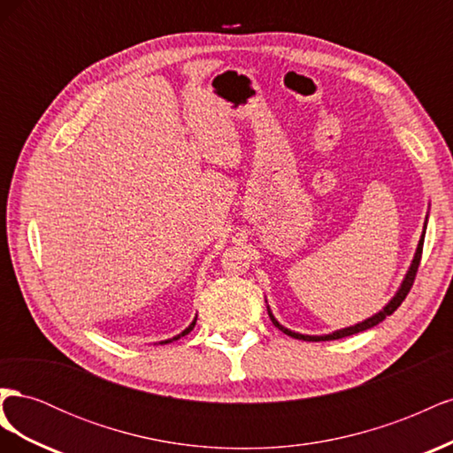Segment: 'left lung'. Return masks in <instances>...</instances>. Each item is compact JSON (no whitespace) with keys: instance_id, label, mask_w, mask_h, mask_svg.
<instances>
[{"instance_id":"1","label":"left lung","mask_w":453,"mask_h":453,"mask_svg":"<svg viewBox=\"0 0 453 453\" xmlns=\"http://www.w3.org/2000/svg\"><path fill=\"white\" fill-rule=\"evenodd\" d=\"M423 240H425V232L421 234V240H419V243H418V251H416L414 260H412V266H410V270H408V273H406V278H404V281H403V285H401V289L396 291V295L391 298V303H389L386 308H383L381 311H378L376 315H372V318H368L366 321L357 323V325H353V326H348V328H342V331H336V333H333V334H325V336H308V334H298V333H293V331H289V328L281 326V325L276 321V318H273V315H272L270 308H268V315H270L272 323L276 325L281 333L289 334V336H293V338H298V340H306V342L338 340V338H346V336H351V334H357V333H361V331H366V328H372V326H376L378 323H381L383 319L388 318V315H391L396 308H399V306L403 304V300L406 298V295L410 293V289H412L414 280H416V273H418V266H419V260H421Z\"/></svg>"}]
</instances>
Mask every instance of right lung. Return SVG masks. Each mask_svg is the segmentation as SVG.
<instances>
[{"instance_id":"add662e5","label":"right lung","mask_w":453,"mask_h":453,"mask_svg":"<svg viewBox=\"0 0 453 453\" xmlns=\"http://www.w3.org/2000/svg\"><path fill=\"white\" fill-rule=\"evenodd\" d=\"M195 325H196V319L193 321V323H190L187 328H185V331L181 333V334H177V336H173L172 340H164V342H160V344H168V342H173V340H177V338H181V336H185V334H188L190 331H193V328H195Z\"/></svg>"}]
</instances>
